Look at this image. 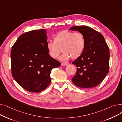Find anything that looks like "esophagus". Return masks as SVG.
Returning <instances> with one entry per match:
<instances>
[{
    "mask_svg": "<svg viewBox=\"0 0 122 122\" xmlns=\"http://www.w3.org/2000/svg\"><path fill=\"white\" fill-rule=\"evenodd\" d=\"M61 64L62 66H66L68 65L69 63H61Z\"/></svg>",
    "mask_w": 122,
    "mask_h": 122,
    "instance_id": "34e87169",
    "label": "esophagus"
}]
</instances>
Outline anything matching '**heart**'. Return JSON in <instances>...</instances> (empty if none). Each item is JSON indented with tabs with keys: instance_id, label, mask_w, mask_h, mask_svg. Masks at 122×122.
I'll return each mask as SVG.
<instances>
[{
	"instance_id": "b5f03b06",
	"label": "heart",
	"mask_w": 122,
	"mask_h": 122,
	"mask_svg": "<svg viewBox=\"0 0 122 122\" xmlns=\"http://www.w3.org/2000/svg\"><path fill=\"white\" fill-rule=\"evenodd\" d=\"M53 39L54 42L49 41L46 45L49 56L53 59L58 58L61 50L63 53L60 59L62 61L71 57L72 59H77L84 51L85 40L80 32L63 30L56 34Z\"/></svg>"
}]
</instances>
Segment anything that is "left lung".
<instances>
[{"mask_svg":"<svg viewBox=\"0 0 122 122\" xmlns=\"http://www.w3.org/2000/svg\"><path fill=\"white\" fill-rule=\"evenodd\" d=\"M70 30L83 34L85 40L83 53L72 62L77 69L72 81L80 88L95 87L109 72V47L103 35L90 27L76 26L71 27Z\"/></svg>","mask_w":122,"mask_h":122,"instance_id":"left-lung-1","label":"left lung"}]
</instances>
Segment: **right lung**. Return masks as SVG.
<instances>
[{
    "label": "right lung",
    "mask_w": 122,
    "mask_h": 122,
    "mask_svg": "<svg viewBox=\"0 0 122 122\" xmlns=\"http://www.w3.org/2000/svg\"><path fill=\"white\" fill-rule=\"evenodd\" d=\"M44 29L20 35L11 51L12 74L25 90L32 92L44 90L51 83L50 73L61 62L51 58L46 48Z\"/></svg>",
    "instance_id": "obj_1"
}]
</instances>
